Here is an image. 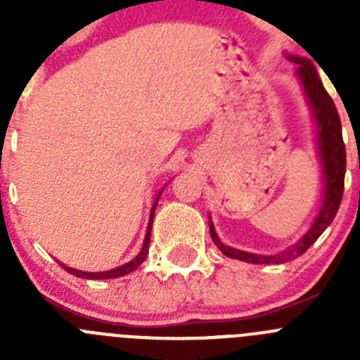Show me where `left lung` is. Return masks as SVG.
<instances>
[{
	"mask_svg": "<svg viewBox=\"0 0 360 360\" xmlns=\"http://www.w3.org/2000/svg\"><path fill=\"white\" fill-rule=\"evenodd\" d=\"M285 57L290 63L297 65L295 66L294 77L297 79L301 88H303L308 108L311 111V119L316 122L317 157H319L321 174H323L321 207L314 221H311L310 229L301 236V240L278 254H254L229 247V245H225L224 241L219 240L214 225L211 221V216H209V229H211V238L216 243V247L227 257L247 263H256V265L287 263L307 252L310 249V245L333 221L337 211H339V205H341L342 193H345L346 148L345 142H342L341 119H339V113L335 110V104H333L328 91L324 90L319 73H317L316 66H314V63L308 57L292 56V53H285Z\"/></svg>",
	"mask_w": 360,
	"mask_h": 360,
	"instance_id": "8db88e82",
	"label": "left lung"
}]
</instances>
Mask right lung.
Instances as JSON below:
<instances>
[{
  "mask_svg": "<svg viewBox=\"0 0 360 360\" xmlns=\"http://www.w3.org/2000/svg\"><path fill=\"white\" fill-rule=\"evenodd\" d=\"M164 187H165V186H164ZM164 187H162V191H164ZM162 191L157 195V198H155V202H153L151 214H149V224H148V231H146V238H144V245H142V250H141V252H139V254H136V257H133L131 262L124 263V265L117 266V269L106 270V272H84V270H77V269H72V266L63 265L61 262H59V265H61L63 269L66 270V272H70V274L77 276V278H82V279H115V278H122V276L129 274V272H133V270L139 269V266H141L142 263H144L146 257H148V252H149V241H151L153 216H155V209H157V203H158V200H160Z\"/></svg>",
  "mask_w": 360,
  "mask_h": 360,
  "instance_id": "1",
  "label": "right lung"
}]
</instances>
